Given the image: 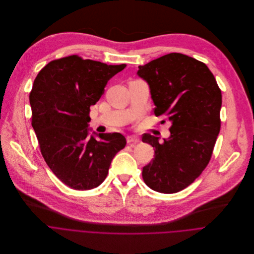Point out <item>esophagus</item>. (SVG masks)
I'll return each mask as SVG.
<instances>
[{
    "instance_id": "1",
    "label": "esophagus",
    "mask_w": 254,
    "mask_h": 254,
    "mask_svg": "<svg viewBox=\"0 0 254 254\" xmlns=\"http://www.w3.org/2000/svg\"><path fill=\"white\" fill-rule=\"evenodd\" d=\"M138 142H140V139L136 136H128L127 137V143L130 144V145H134V144H137Z\"/></svg>"
}]
</instances>
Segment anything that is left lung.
<instances>
[{
    "instance_id": "8db88e82",
    "label": "left lung",
    "mask_w": 254,
    "mask_h": 254,
    "mask_svg": "<svg viewBox=\"0 0 254 254\" xmlns=\"http://www.w3.org/2000/svg\"><path fill=\"white\" fill-rule=\"evenodd\" d=\"M137 75L149 86L156 116L171 121L170 136L145 134L154 158L143 167L144 182L161 193L189 186L205 169L220 131L221 91L208 67L194 58L170 53L139 66Z\"/></svg>"
}]
</instances>
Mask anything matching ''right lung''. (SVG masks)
Here are the masks:
<instances>
[{
    "label": "right lung",
    "mask_w": 254,
    "mask_h": 254,
    "mask_svg": "<svg viewBox=\"0 0 254 254\" xmlns=\"http://www.w3.org/2000/svg\"><path fill=\"white\" fill-rule=\"evenodd\" d=\"M125 67L73 55L50 62L34 81L32 126L41 153L50 169L72 189L99 186L114 156L126 145L120 133L98 134L89 128L90 106Z\"/></svg>",
    "instance_id": "right-lung-1"
}]
</instances>
